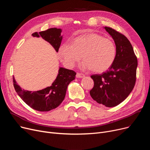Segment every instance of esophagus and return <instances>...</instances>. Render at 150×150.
I'll return each instance as SVG.
<instances>
[{"instance_id": "esophagus-1", "label": "esophagus", "mask_w": 150, "mask_h": 150, "mask_svg": "<svg viewBox=\"0 0 150 150\" xmlns=\"http://www.w3.org/2000/svg\"><path fill=\"white\" fill-rule=\"evenodd\" d=\"M85 75L83 74H81V73H77L76 75V78H83Z\"/></svg>"}]
</instances>
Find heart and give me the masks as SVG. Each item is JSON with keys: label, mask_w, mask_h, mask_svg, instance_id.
I'll return each instance as SVG.
<instances>
[{"label": "heart", "mask_w": 150, "mask_h": 150, "mask_svg": "<svg viewBox=\"0 0 150 150\" xmlns=\"http://www.w3.org/2000/svg\"><path fill=\"white\" fill-rule=\"evenodd\" d=\"M116 53V46L112 39L96 33L78 37L74 39L73 44L65 42L59 50L62 61L68 68L74 67L83 56L84 61L81 68L93 69L98 73L104 72L112 66Z\"/></svg>", "instance_id": "obj_1"}]
</instances>
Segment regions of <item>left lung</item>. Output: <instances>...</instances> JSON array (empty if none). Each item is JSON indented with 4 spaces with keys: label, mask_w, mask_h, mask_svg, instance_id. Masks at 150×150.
<instances>
[{
    "label": "left lung",
    "mask_w": 150,
    "mask_h": 150,
    "mask_svg": "<svg viewBox=\"0 0 150 150\" xmlns=\"http://www.w3.org/2000/svg\"><path fill=\"white\" fill-rule=\"evenodd\" d=\"M104 28L114 39L116 57L106 72L91 76L94 85L90 95L98 103L111 108L123 101L134 87L137 59L127 37L112 28Z\"/></svg>",
    "instance_id": "1"
}]
</instances>
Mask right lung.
<instances>
[{"label":"right lung","mask_w":150,"mask_h":150,"mask_svg":"<svg viewBox=\"0 0 150 150\" xmlns=\"http://www.w3.org/2000/svg\"><path fill=\"white\" fill-rule=\"evenodd\" d=\"M62 30L52 28L41 32L32 34L33 37L41 36L45 41L49 42L57 52L62 41L61 35ZM76 73L74 70L59 67L56 79L50 86L37 91H29L22 89L16 81L13 76V85L16 92L21 99L31 108L38 111H49L57 108L64 100L67 86L75 80Z\"/></svg>","instance_id":"right-lung-1"}]
</instances>
